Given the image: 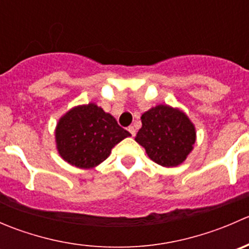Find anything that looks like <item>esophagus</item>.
I'll return each instance as SVG.
<instances>
[{
	"instance_id": "esophagus-1",
	"label": "esophagus",
	"mask_w": 249,
	"mask_h": 249,
	"mask_svg": "<svg viewBox=\"0 0 249 249\" xmlns=\"http://www.w3.org/2000/svg\"><path fill=\"white\" fill-rule=\"evenodd\" d=\"M127 130H129V132L131 134V136L135 137V135H136V130H135V127L134 126H129V129H127Z\"/></svg>"
}]
</instances>
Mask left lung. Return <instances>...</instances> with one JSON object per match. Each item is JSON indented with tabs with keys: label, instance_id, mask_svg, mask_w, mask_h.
I'll list each match as a JSON object with an SVG mask.
<instances>
[{
	"label": "left lung",
	"instance_id": "left-lung-1",
	"mask_svg": "<svg viewBox=\"0 0 249 249\" xmlns=\"http://www.w3.org/2000/svg\"><path fill=\"white\" fill-rule=\"evenodd\" d=\"M142 127L135 141L157 164L178 166L194 149L196 129L188 114L178 107L158 105L141 117Z\"/></svg>",
	"mask_w": 249,
	"mask_h": 249
}]
</instances>
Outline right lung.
<instances>
[{
	"instance_id": "right-lung-1",
	"label": "right lung",
	"mask_w": 249,
	"mask_h": 249,
	"mask_svg": "<svg viewBox=\"0 0 249 249\" xmlns=\"http://www.w3.org/2000/svg\"><path fill=\"white\" fill-rule=\"evenodd\" d=\"M55 144L61 159L78 169H94L109 157L112 148L129 131L94 102L78 105L59 118L55 126Z\"/></svg>"
}]
</instances>
